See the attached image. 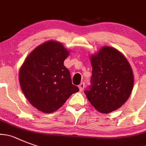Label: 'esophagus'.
Here are the masks:
<instances>
[{
  "mask_svg": "<svg viewBox=\"0 0 146 146\" xmlns=\"http://www.w3.org/2000/svg\"><path fill=\"white\" fill-rule=\"evenodd\" d=\"M78 87H79V89H80V91L82 92V90H84V88H85V83H84V82H81Z\"/></svg>",
  "mask_w": 146,
  "mask_h": 146,
  "instance_id": "34e87169",
  "label": "esophagus"
}]
</instances>
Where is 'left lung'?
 I'll list each match as a JSON object with an SVG mask.
<instances>
[{
	"instance_id": "1",
	"label": "left lung",
	"mask_w": 146,
	"mask_h": 146,
	"mask_svg": "<svg viewBox=\"0 0 146 146\" xmlns=\"http://www.w3.org/2000/svg\"><path fill=\"white\" fill-rule=\"evenodd\" d=\"M91 86L85 94L95 109L103 113L117 110L129 98L134 75L129 61L120 51L104 46L90 56Z\"/></svg>"
}]
</instances>
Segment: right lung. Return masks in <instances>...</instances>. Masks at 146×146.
Segmentation results:
<instances>
[{
  "label": "right lung",
  "mask_w": 146,
  "mask_h": 146,
  "mask_svg": "<svg viewBox=\"0 0 146 146\" xmlns=\"http://www.w3.org/2000/svg\"><path fill=\"white\" fill-rule=\"evenodd\" d=\"M69 51L59 42L49 40L28 55L19 72L20 86L27 99L36 109L50 113L58 110L73 93L69 71L64 65Z\"/></svg>",
  "instance_id": "add662e5"
}]
</instances>
